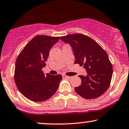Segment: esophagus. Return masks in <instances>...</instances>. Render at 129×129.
<instances>
[{
  "instance_id": "34e87169",
  "label": "esophagus",
  "mask_w": 129,
  "mask_h": 129,
  "mask_svg": "<svg viewBox=\"0 0 129 129\" xmlns=\"http://www.w3.org/2000/svg\"><path fill=\"white\" fill-rule=\"evenodd\" d=\"M62 77H63V78H69V79L71 78V76H69L65 75V74H63Z\"/></svg>"
}]
</instances>
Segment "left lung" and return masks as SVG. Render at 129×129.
<instances>
[{
  "label": "left lung",
  "instance_id": "1",
  "mask_svg": "<svg viewBox=\"0 0 129 129\" xmlns=\"http://www.w3.org/2000/svg\"><path fill=\"white\" fill-rule=\"evenodd\" d=\"M71 46L75 61L86 70L87 75L79 76L81 85L74 88L76 92L86 99H96L106 91L112 76V66L108 54L90 37L80 34L60 37Z\"/></svg>",
  "mask_w": 129,
  "mask_h": 129
}]
</instances>
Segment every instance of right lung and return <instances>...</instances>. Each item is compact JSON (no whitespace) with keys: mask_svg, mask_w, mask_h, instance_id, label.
<instances>
[{"mask_svg":"<svg viewBox=\"0 0 129 129\" xmlns=\"http://www.w3.org/2000/svg\"><path fill=\"white\" fill-rule=\"evenodd\" d=\"M59 37L37 35L27 43L15 62L14 80L18 89L27 99L43 102L55 94L62 77L60 74H44L49 52Z\"/></svg>","mask_w":129,"mask_h":129,"instance_id":"add662e5","label":"right lung"}]
</instances>
